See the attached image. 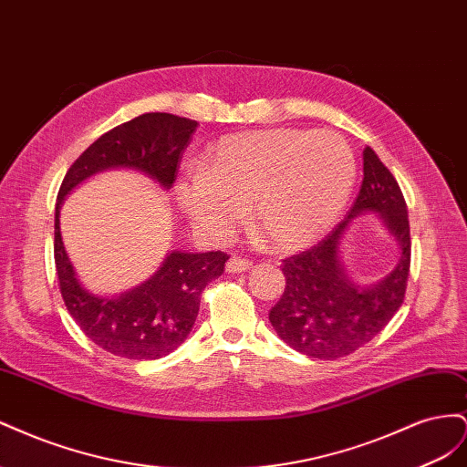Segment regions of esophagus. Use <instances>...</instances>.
<instances>
[{
  "instance_id": "esophagus-1",
  "label": "esophagus",
  "mask_w": 467,
  "mask_h": 467,
  "mask_svg": "<svg viewBox=\"0 0 467 467\" xmlns=\"http://www.w3.org/2000/svg\"><path fill=\"white\" fill-rule=\"evenodd\" d=\"M251 266H253V263H251V261L242 259V257H237V255H232V257H230V261L225 263V271L232 273V275H237V273H245V271H249Z\"/></svg>"
}]
</instances>
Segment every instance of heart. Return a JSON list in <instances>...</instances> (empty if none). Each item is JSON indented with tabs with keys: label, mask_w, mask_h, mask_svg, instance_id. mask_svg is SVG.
I'll return each mask as SVG.
<instances>
[{
	"label": "heart",
	"mask_w": 467,
	"mask_h": 467,
	"mask_svg": "<svg viewBox=\"0 0 467 467\" xmlns=\"http://www.w3.org/2000/svg\"><path fill=\"white\" fill-rule=\"evenodd\" d=\"M357 181L343 136L271 129L222 138L175 182L177 202L206 239L228 237L247 212L253 234L275 251L314 244L341 216Z\"/></svg>",
	"instance_id": "1"
}]
</instances>
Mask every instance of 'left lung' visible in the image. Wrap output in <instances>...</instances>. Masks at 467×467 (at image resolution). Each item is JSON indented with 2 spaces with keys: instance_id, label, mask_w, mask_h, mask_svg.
<instances>
[{
  "instance_id": "left-lung-1",
  "label": "left lung",
  "mask_w": 467,
  "mask_h": 467,
  "mask_svg": "<svg viewBox=\"0 0 467 467\" xmlns=\"http://www.w3.org/2000/svg\"><path fill=\"white\" fill-rule=\"evenodd\" d=\"M364 179L355 204L317 245L282 261L285 292L268 314L276 335L309 358L350 355L386 327L405 298L411 234L403 192L372 148H364ZM376 211L400 245L394 271L376 285L360 287L340 263V239L351 220Z\"/></svg>"
}]
</instances>
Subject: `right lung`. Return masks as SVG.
<instances>
[{"label":"right lung","instance_id":"1","mask_svg":"<svg viewBox=\"0 0 467 467\" xmlns=\"http://www.w3.org/2000/svg\"><path fill=\"white\" fill-rule=\"evenodd\" d=\"M196 126V120L169 112H146L95 140L62 181L54 214V261L60 292L81 331L110 355L155 360L185 343L199 316L202 290L223 273L230 257L222 251H171L140 286L119 296H99L81 285L69 263L60 234L62 202L79 182L109 169H132L161 189H171Z\"/></svg>","mask_w":467,"mask_h":467}]
</instances>
